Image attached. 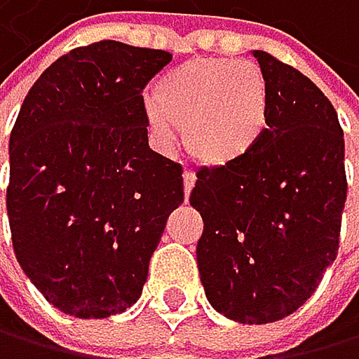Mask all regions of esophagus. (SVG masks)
Returning <instances> with one entry per match:
<instances>
[{"label": "esophagus", "instance_id": "esophagus-1", "mask_svg": "<svg viewBox=\"0 0 359 359\" xmlns=\"http://www.w3.org/2000/svg\"><path fill=\"white\" fill-rule=\"evenodd\" d=\"M194 183H196V174L191 172V170H185L183 172V189H185V196H189V191H191V187H194Z\"/></svg>", "mask_w": 359, "mask_h": 359}]
</instances>
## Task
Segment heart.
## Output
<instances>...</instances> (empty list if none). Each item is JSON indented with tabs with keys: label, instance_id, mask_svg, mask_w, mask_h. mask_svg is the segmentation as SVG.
Listing matches in <instances>:
<instances>
[{
	"label": "heart",
	"instance_id": "b5f03b06",
	"mask_svg": "<svg viewBox=\"0 0 359 359\" xmlns=\"http://www.w3.org/2000/svg\"><path fill=\"white\" fill-rule=\"evenodd\" d=\"M147 118L163 143L185 128L189 154L212 168L247 158L269 132L271 95L252 61L210 57L170 70L147 99Z\"/></svg>",
	"mask_w": 359,
	"mask_h": 359
}]
</instances>
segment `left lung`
I'll use <instances>...</instances> for the list:
<instances>
[{
  "instance_id": "8db88e82",
  "label": "left lung",
  "mask_w": 359,
  "mask_h": 359,
  "mask_svg": "<svg viewBox=\"0 0 359 359\" xmlns=\"http://www.w3.org/2000/svg\"><path fill=\"white\" fill-rule=\"evenodd\" d=\"M271 95L269 132L247 158L198 170L196 262L218 313L267 325L302 306L338 256L346 201L344 134L309 76L254 50Z\"/></svg>"
}]
</instances>
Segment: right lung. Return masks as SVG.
<instances>
[{"mask_svg": "<svg viewBox=\"0 0 359 359\" xmlns=\"http://www.w3.org/2000/svg\"><path fill=\"white\" fill-rule=\"evenodd\" d=\"M165 50L103 39L34 81L11 132L6 210L15 256L43 298L110 318L141 298L183 168L147 145L143 90Z\"/></svg>", "mask_w": 359, "mask_h": 359, "instance_id": "add662e5", "label": "right lung"}]
</instances>
